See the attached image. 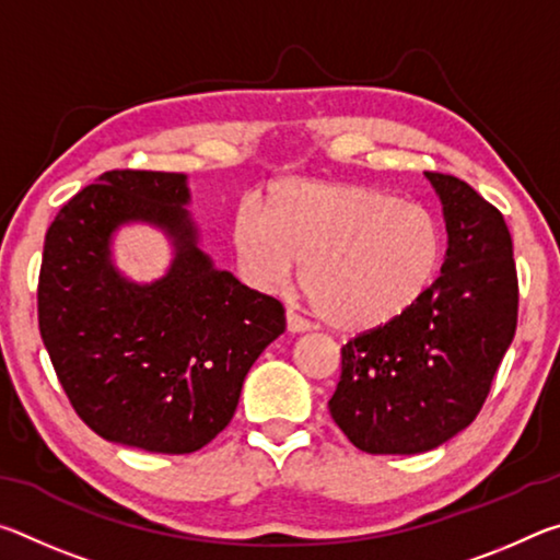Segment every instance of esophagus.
<instances>
[{"label": "esophagus", "instance_id": "34e87169", "mask_svg": "<svg viewBox=\"0 0 560 560\" xmlns=\"http://www.w3.org/2000/svg\"><path fill=\"white\" fill-rule=\"evenodd\" d=\"M287 330L291 336H296V334H306L308 330V324L306 320H303L296 311H291V308H287Z\"/></svg>", "mask_w": 560, "mask_h": 560}]
</instances>
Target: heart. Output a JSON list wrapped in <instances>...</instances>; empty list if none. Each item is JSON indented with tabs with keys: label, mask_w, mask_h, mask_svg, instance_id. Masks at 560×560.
<instances>
[{
	"label": "heart",
	"mask_w": 560,
	"mask_h": 560,
	"mask_svg": "<svg viewBox=\"0 0 560 560\" xmlns=\"http://www.w3.org/2000/svg\"><path fill=\"white\" fill-rule=\"evenodd\" d=\"M232 244L244 279L261 291L301 287L318 318L343 334L395 324L438 281L444 230L420 205L385 189L320 179L271 187L267 212L246 202Z\"/></svg>",
	"instance_id": "1"
}]
</instances>
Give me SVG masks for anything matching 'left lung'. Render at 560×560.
Listing matches in <instances>:
<instances>
[{
	"mask_svg": "<svg viewBox=\"0 0 560 560\" xmlns=\"http://www.w3.org/2000/svg\"><path fill=\"white\" fill-rule=\"evenodd\" d=\"M424 175L447 226L440 277L402 318L340 348L328 400L338 428L368 454H422L469 428L516 330L504 217L459 177Z\"/></svg>",
	"mask_w": 560,
	"mask_h": 560,
	"instance_id": "1",
	"label": "left lung"
}]
</instances>
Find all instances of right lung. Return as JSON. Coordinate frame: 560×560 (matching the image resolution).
Returning a JSON list of instances; mask_svg holds the SVG:
<instances>
[{
    "mask_svg": "<svg viewBox=\"0 0 560 560\" xmlns=\"http://www.w3.org/2000/svg\"><path fill=\"white\" fill-rule=\"evenodd\" d=\"M187 175L110 170L56 214L44 242L39 330L73 410L98 438L158 454L212 442L244 377L287 328L283 306L214 267ZM132 223L163 231L171 264L136 282L115 264Z\"/></svg>",
    "mask_w": 560,
    "mask_h": 560,
    "instance_id": "add662e5",
    "label": "right lung"
}]
</instances>
